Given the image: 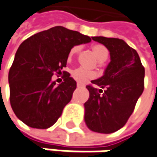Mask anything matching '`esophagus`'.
Masks as SVG:
<instances>
[{
  "instance_id": "obj_1",
  "label": "esophagus",
  "mask_w": 157,
  "mask_h": 157,
  "mask_svg": "<svg viewBox=\"0 0 157 157\" xmlns=\"http://www.w3.org/2000/svg\"><path fill=\"white\" fill-rule=\"evenodd\" d=\"M77 87L82 88V84H81V83H77Z\"/></svg>"
}]
</instances>
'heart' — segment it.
Segmentation results:
<instances>
[{
    "instance_id": "obj_1",
    "label": "heart",
    "mask_w": 157,
    "mask_h": 157,
    "mask_svg": "<svg viewBox=\"0 0 157 157\" xmlns=\"http://www.w3.org/2000/svg\"><path fill=\"white\" fill-rule=\"evenodd\" d=\"M91 49L94 52L96 58L99 61H104V60H106L107 59L108 51L104 45H102V44H94ZM80 51H81V46L73 47L72 50L70 51L69 58H72L73 56L76 55L77 53H79ZM72 75L79 82H84L89 79L94 78L96 76V74L94 72L88 71L87 69H85L83 67H78V68L75 69L72 72Z\"/></svg>"
}]
</instances>
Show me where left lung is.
Returning <instances> with one entry per match:
<instances>
[{"label":"left lung","instance_id":"left-lung-1","mask_svg":"<svg viewBox=\"0 0 157 157\" xmlns=\"http://www.w3.org/2000/svg\"><path fill=\"white\" fill-rule=\"evenodd\" d=\"M106 46L110 63L103 76L87 85L90 98L84 103V121L95 132L112 133L124 127L144 90L145 68L139 54L124 40L94 36Z\"/></svg>","mask_w":157,"mask_h":157}]
</instances>
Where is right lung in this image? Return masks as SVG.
<instances>
[{"instance_id": "1", "label": "right lung", "mask_w": 157, "mask_h": 157, "mask_svg": "<svg viewBox=\"0 0 157 157\" xmlns=\"http://www.w3.org/2000/svg\"><path fill=\"white\" fill-rule=\"evenodd\" d=\"M91 38L77 31L55 26L24 41L9 72L10 100L17 117L29 127L47 129L54 124L76 89V82L63 72L59 85L54 73L67 67L71 49Z\"/></svg>"}]
</instances>
